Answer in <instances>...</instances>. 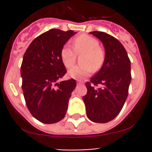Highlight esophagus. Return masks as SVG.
<instances>
[{
	"label": "esophagus",
	"instance_id": "esophagus-1",
	"mask_svg": "<svg viewBox=\"0 0 152 152\" xmlns=\"http://www.w3.org/2000/svg\"><path fill=\"white\" fill-rule=\"evenodd\" d=\"M80 84H82V81L78 80V81H77V85H80Z\"/></svg>",
	"mask_w": 152,
	"mask_h": 152
}]
</instances>
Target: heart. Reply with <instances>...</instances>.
I'll return each instance as SVG.
<instances>
[{
	"instance_id": "1",
	"label": "heart",
	"mask_w": 152,
	"mask_h": 152,
	"mask_svg": "<svg viewBox=\"0 0 152 152\" xmlns=\"http://www.w3.org/2000/svg\"><path fill=\"white\" fill-rule=\"evenodd\" d=\"M73 49L65 45L61 50V59L65 66L72 67L76 60V54H82L80 62L82 65H76L70 69L68 74L74 79H81L98 71L104 62L105 51L99 45L97 39L87 34H82L73 39Z\"/></svg>"
}]
</instances>
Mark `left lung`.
Masks as SVG:
<instances>
[{"mask_svg":"<svg viewBox=\"0 0 152 152\" xmlns=\"http://www.w3.org/2000/svg\"><path fill=\"white\" fill-rule=\"evenodd\" d=\"M99 38L105 48L102 68L90 82H86L87 93L83 96L87 116L95 123L113 120L123 108L131 82V62L121 42L105 32H90ZM99 85L100 87L96 88Z\"/></svg>","mask_w":152,"mask_h":152,"instance_id":"obj_1","label":"left lung"}]
</instances>
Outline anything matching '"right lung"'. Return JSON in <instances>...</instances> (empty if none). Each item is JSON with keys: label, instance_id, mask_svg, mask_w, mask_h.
I'll return each mask as SVG.
<instances>
[{"label": "right lung", "instance_id": "1", "mask_svg": "<svg viewBox=\"0 0 152 152\" xmlns=\"http://www.w3.org/2000/svg\"><path fill=\"white\" fill-rule=\"evenodd\" d=\"M76 34L52 28L35 38L24 53L20 74L24 99L31 114L43 124H54L65 116L75 79L58 82L67 73L61 50Z\"/></svg>", "mask_w": 152, "mask_h": 152}]
</instances>
